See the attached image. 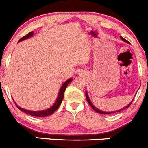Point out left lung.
I'll list each match as a JSON object with an SVG mask.
<instances>
[{
  "label": "left lung",
  "mask_w": 148,
  "mask_h": 148,
  "mask_svg": "<svg viewBox=\"0 0 148 148\" xmlns=\"http://www.w3.org/2000/svg\"><path fill=\"white\" fill-rule=\"evenodd\" d=\"M120 38H121V39H122V40H123V41H124V42H127V43H129V42H128V41H127V40H126L125 39H124V38L122 37V36H120ZM86 99H87V101H88V103H89V105H90V106H91V108H92V109H93V110H94V111H96V112H98V113H99V114H114V113H116V112H121V111L124 110V109H127V108H128L129 106H130V105H131V103H132V101H132V102H131V103H130V104H129V105H127V106H125V107H124L123 109H119V110H118V111H114V112H103V111L100 110V109H97V108H96V106H93V104H92V103H91V102H90V99H89V97H88V93H87V92H86Z\"/></svg>",
  "instance_id": "1"
}]
</instances>
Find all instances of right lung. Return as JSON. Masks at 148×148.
I'll return each mask as SVG.
<instances>
[{
    "label": "right lung",
    "instance_id": "right-lung-1",
    "mask_svg": "<svg viewBox=\"0 0 148 148\" xmlns=\"http://www.w3.org/2000/svg\"><path fill=\"white\" fill-rule=\"evenodd\" d=\"M33 34H34L33 32H29V33L27 34L26 36H23L22 38H21L18 42H21V41L25 40V39H29V37H31V36H33ZM71 81H72V78H70L69 80H66V81H65V83L62 84V86H61V88H60V90L59 93H58V98H57L56 101L55 102V103H54V104L52 105L50 108H48V109H46V110L29 111V110H26V109H22V108H21V107H19L18 106H17L16 104V105L17 107L19 109V110L22 111L23 112H25V113L28 114L32 115V116H36V117H44V116H49V115L53 114L54 112H55V111L58 109V108H59L60 105L61 104V103H62V99H63L64 93H65V89H66L68 85L69 84Z\"/></svg>",
    "mask_w": 148,
    "mask_h": 148
}]
</instances>
